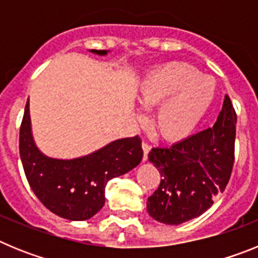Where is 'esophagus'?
<instances>
[{"label":"esophagus","mask_w":258,"mask_h":258,"mask_svg":"<svg viewBox=\"0 0 258 258\" xmlns=\"http://www.w3.org/2000/svg\"><path fill=\"white\" fill-rule=\"evenodd\" d=\"M142 149H143V161L147 160V156H149V152L151 150V146L149 143H142Z\"/></svg>","instance_id":"obj_1"}]
</instances>
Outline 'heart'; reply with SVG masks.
I'll use <instances>...</instances> for the list:
<instances>
[{
    "label": "heart",
    "instance_id": "heart-1",
    "mask_svg": "<svg viewBox=\"0 0 258 258\" xmlns=\"http://www.w3.org/2000/svg\"><path fill=\"white\" fill-rule=\"evenodd\" d=\"M216 81L183 61H168L146 75L138 86V101L156 106L155 127L163 138L187 137L204 117L216 98Z\"/></svg>",
    "mask_w": 258,
    "mask_h": 258
}]
</instances>
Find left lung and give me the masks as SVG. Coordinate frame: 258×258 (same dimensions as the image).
Returning a JSON list of instances; mask_svg holds the SVG:
<instances>
[{
    "label": "left lung",
    "mask_w": 258,
    "mask_h": 258,
    "mask_svg": "<svg viewBox=\"0 0 258 258\" xmlns=\"http://www.w3.org/2000/svg\"><path fill=\"white\" fill-rule=\"evenodd\" d=\"M236 113L225 95L212 127L169 146L154 147L149 160L160 173L157 190L147 199V212L157 222L179 225L199 217L229 183L234 165Z\"/></svg>",
    "instance_id": "8db88e82"
}]
</instances>
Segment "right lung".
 Segmentation results:
<instances>
[{
	"label": "right lung",
	"mask_w": 258,
	"mask_h": 258,
	"mask_svg": "<svg viewBox=\"0 0 258 258\" xmlns=\"http://www.w3.org/2000/svg\"><path fill=\"white\" fill-rule=\"evenodd\" d=\"M106 55L107 50H92ZM19 152L27 181L42 204L61 218L85 221L104 206V188L109 179L136 168L143 157L138 136L113 141L86 156L63 160L44 155L31 131L29 99L20 125Z\"/></svg>",
	"instance_id": "obj_1"
}]
</instances>
